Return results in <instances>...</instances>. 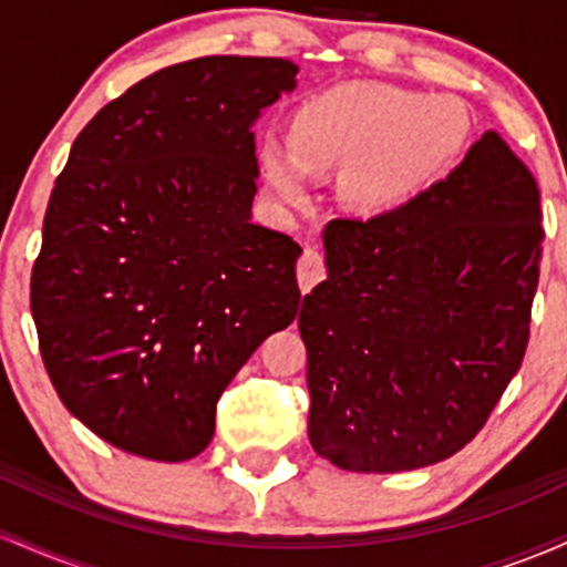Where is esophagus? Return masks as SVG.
<instances>
[{"instance_id": "34e87169", "label": "esophagus", "mask_w": 567, "mask_h": 567, "mask_svg": "<svg viewBox=\"0 0 567 567\" xmlns=\"http://www.w3.org/2000/svg\"><path fill=\"white\" fill-rule=\"evenodd\" d=\"M298 288L301 292H309L315 288L317 282H322L324 279V258L322 252L317 250V247H303L301 258H298Z\"/></svg>"}]
</instances>
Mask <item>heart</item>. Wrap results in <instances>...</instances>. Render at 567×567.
Listing matches in <instances>:
<instances>
[{"mask_svg": "<svg viewBox=\"0 0 567 567\" xmlns=\"http://www.w3.org/2000/svg\"><path fill=\"white\" fill-rule=\"evenodd\" d=\"M470 116L451 97L389 84H341L292 116L290 148L266 143L261 165L282 199L306 197V173L347 171L349 199L368 216L402 207L458 154Z\"/></svg>", "mask_w": 567, "mask_h": 567, "instance_id": "heart-1", "label": "heart"}]
</instances>
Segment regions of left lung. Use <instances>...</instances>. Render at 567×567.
Wrapping results in <instances>:
<instances>
[{"instance_id": "obj_1", "label": "left lung", "mask_w": 567, "mask_h": 567, "mask_svg": "<svg viewBox=\"0 0 567 567\" xmlns=\"http://www.w3.org/2000/svg\"><path fill=\"white\" fill-rule=\"evenodd\" d=\"M542 243L536 178L496 130L396 210L330 220L298 315L311 447L392 474L472 442L523 365Z\"/></svg>"}]
</instances>
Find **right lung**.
<instances>
[{
	"label": "right lung",
	"mask_w": 567,
	"mask_h": 567,
	"mask_svg": "<svg viewBox=\"0 0 567 567\" xmlns=\"http://www.w3.org/2000/svg\"><path fill=\"white\" fill-rule=\"evenodd\" d=\"M296 74L285 58L175 63L106 103L71 146L31 315L61 402L120 451L199 455L218 396L296 320L301 247L252 224V125Z\"/></svg>",
	"instance_id": "1"
}]
</instances>
